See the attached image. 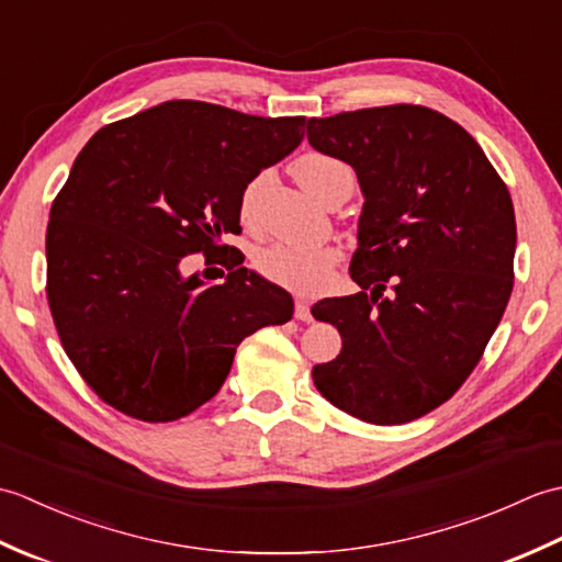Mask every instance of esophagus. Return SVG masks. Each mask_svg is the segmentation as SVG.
Returning a JSON list of instances; mask_svg holds the SVG:
<instances>
[{
	"mask_svg": "<svg viewBox=\"0 0 562 562\" xmlns=\"http://www.w3.org/2000/svg\"><path fill=\"white\" fill-rule=\"evenodd\" d=\"M294 316L300 318V321H304V324H308V321H314L312 308H308V304H306L304 300H296V304H294Z\"/></svg>",
	"mask_w": 562,
	"mask_h": 562,
	"instance_id": "esophagus-1",
	"label": "esophagus"
}]
</instances>
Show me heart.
I'll return each mask as SVG.
<instances>
[{
  "label": "heart",
  "mask_w": 562,
  "mask_h": 562,
  "mask_svg": "<svg viewBox=\"0 0 562 562\" xmlns=\"http://www.w3.org/2000/svg\"><path fill=\"white\" fill-rule=\"evenodd\" d=\"M294 176L308 193L321 200V195L338 181L340 176L352 173L345 161L330 157V154L306 151L294 161ZM268 183V176L260 173L254 181H248L238 198V214L244 222H254L258 212V202L262 188ZM340 254L333 246L321 244H272L256 254V270L262 278L288 288L300 294H312L321 290L330 278V270L336 266Z\"/></svg>",
  "instance_id": "1"
}]
</instances>
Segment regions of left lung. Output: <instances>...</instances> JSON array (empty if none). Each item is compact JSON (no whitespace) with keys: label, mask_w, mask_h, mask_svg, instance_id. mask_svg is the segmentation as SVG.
I'll return each instance as SVG.
<instances>
[{"label":"left lung","mask_w":562,"mask_h":562,"mask_svg":"<svg viewBox=\"0 0 562 562\" xmlns=\"http://www.w3.org/2000/svg\"><path fill=\"white\" fill-rule=\"evenodd\" d=\"M306 137L350 164L364 205L350 278L312 306L342 350L314 367L336 408L372 425L435 411L481 362L515 284L509 190L465 130L425 105L312 117Z\"/></svg>","instance_id":"8db88e82"}]
</instances>
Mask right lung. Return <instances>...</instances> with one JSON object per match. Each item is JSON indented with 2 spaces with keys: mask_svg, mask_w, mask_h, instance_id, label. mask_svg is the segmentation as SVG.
<instances>
[{
  "mask_svg": "<svg viewBox=\"0 0 562 562\" xmlns=\"http://www.w3.org/2000/svg\"><path fill=\"white\" fill-rule=\"evenodd\" d=\"M306 117L166 101L101 127L47 222V304L71 364L101 401L145 423L207 403L238 342L288 324L292 296L224 260L226 280L181 272L186 256L234 254L248 181L304 139Z\"/></svg>",
  "mask_w": 562,
  "mask_h": 562,
  "instance_id": "right-lung-1",
  "label": "right lung"
}]
</instances>
